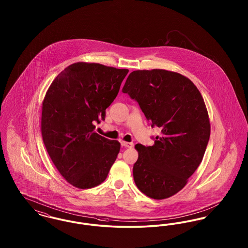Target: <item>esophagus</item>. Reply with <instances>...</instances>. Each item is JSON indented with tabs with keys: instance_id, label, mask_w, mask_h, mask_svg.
Wrapping results in <instances>:
<instances>
[{
	"instance_id": "1",
	"label": "esophagus",
	"mask_w": 248,
	"mask_h": 248,
	"mask_svg": "<svg viewBox=\"0 0 248 248\" xmlns=\"http://www.w3.org/2000/svg\"><path fill=\"white\" fill-rule=\"evenodd\" d=\"M121 144L123 147H125V148H132L134 146V144L132 142L122 141Z\"/></svg>"
}]
</instances>
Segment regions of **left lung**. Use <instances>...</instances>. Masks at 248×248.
<instances>
[{
    "label": "left lung",
    "mask_w": 248,
    "mask_h": 248,
    "mask_svg": "<svg viewBox=\"0 0 248 248\" xmlns=\"http://www.w3.org/2000/svg\"><path fill=\"white\" fill-rule=\"evenodd\" d=\"M152 127L161 128L153 146L137 144L133 167L137 187L161 200L183 189L202 160L210 138L204 101L187 77L165 70L131 72L123 87Z\"/></svg>",
    "instance_id": "1"
}]
</instances>
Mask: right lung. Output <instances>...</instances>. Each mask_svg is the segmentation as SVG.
<instances>
[{
    "instance_id": "1",
    "label": "right lung",
    "mask_w": 248,
    "mask_h": 248,
    "mask_svg": "<svg viewBox=\"0 0 248 248\" xmlns=\"http://www.w3.org/2000/svg\"><path fill=\"white\" fill-rule=\"evenodd\" d=\"M128 70L78 62L61 71L43 102L42 135L59 173L79 189L101 184L121 144L98 135L94 123L118 94Z\"/></svg>"
}]
</instances>
